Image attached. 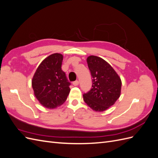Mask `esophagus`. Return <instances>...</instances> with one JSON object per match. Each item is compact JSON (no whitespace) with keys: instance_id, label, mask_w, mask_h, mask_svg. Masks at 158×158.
<instances>
[{"instance_id":"esophagus-1","label":"esophagus","mask_w":158,"mask_h":158,"mask_svg":"<svg viewBox=\"0 0 158 158\" xmlns=\"http://www.w3.org/2000/svg\"><path fill=\"white\" fill-rule=\"evenodd\" d=\"M73 84L74 85V86H76V85H78L79 84V81L78 80L74 81V82L73 83Z\"/></svg>"}]
</instances>
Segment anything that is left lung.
Segmentation results:
<instances>
[{"instance_id": "8db88e82", "label": "left lung", "mask_w": 158, "mask_h": 158, "mask_svg": "<svg viewBox=\"0 0 158 158\" xmlns=\"http://www.w3.org/2000/svg\"><path fill=\"white\" fill-rule=\"evenodd\" d=\"M92 77V88L83 95L85 103L97 112L106 111L121 95L122 82L115 70L107 61L97 56L87 58Z\"/></svg>"}]
</instances>
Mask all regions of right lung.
Here are the masks:
<instances>
[{
  "label": "right lung",
  "instance_id": "add662e5",
  "mask_svg": "<svg viewBox=\"0 0 158 158\" xmlns=\"http://www.w3.org/2000/svg\"><path fill=\"white\" fill-rule=\"evenodd\" d=\"M63 56L53 53L43 60L33 76V92L41 106L52 109L60 106L67 99L70 83L61 70Z\"/></svg>",
  "mask_w": 158,
  "mask_h": 158
}]
</instances>
